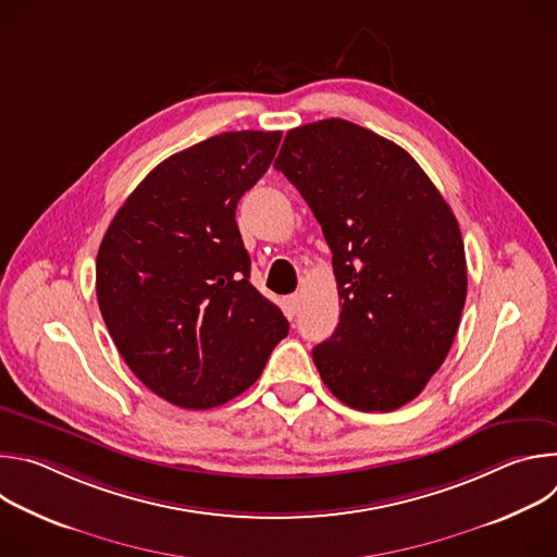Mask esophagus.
<instances>
[{"instance_id":"obj_1","label":"esophagus","mask_w":557,"mask_h":557,"mask_svg":"<svg viewBox=\"0 0 557 557\" xmlns=\"http://www.w3.org/2000/svg\"><path fill=\"white\" fill-rule=\"evenodd\" d=\"M284 308H286L288 314H295V312L299 310V295H297V293H295V295H288V297L284 299Z\"/></svg>"}]
</instances>
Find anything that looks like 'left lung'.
Segmentation results:
<instances>
[{"instance_id":"left-lung-1","label":"left lung","mask_w":557,"mask_h":557,"mask_svg":"<svg viewBox=\"0 0 557 557\" xmlns=\"http://www.w3.org/2000/svg\"><path fill=\"white\" fill-rule=\"evenodd\" d=\"M275 170L333 251L342 314L312 348L322 381L361 412L410 404L445 361L467 297L456 215L404 147L344 119L290 129Z\"/></svg>"}]
</instances>
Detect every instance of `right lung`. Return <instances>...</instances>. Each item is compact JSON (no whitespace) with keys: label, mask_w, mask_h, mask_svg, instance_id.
Instances as JSON below:
<instances>
[{"label":"right lung","mask_w":557,"mask_h":557,"mask_svg":"<svg viewBox=\"0 0 557 557\" xmlns=\"http://www.w3.org/2000/svg\"><path fill=\"white\" fill-rule=\"evenodd\" d=\"M282 132H224L183 149L127 196L97 256L103 322L161 399L209 410L243 394L288 335L251 282L237 200L269 170Z\"/></svg>","instance_id":"obj_1"}]
</instances>
